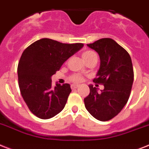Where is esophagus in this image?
<instances>
[{
    "mask_svg": "<svg viewBox=\"0 0 149 149\" xmlns=\"http://www.w3.org/2000/svg\"><path fill=\"white\" fill-rule=\"evenodd\" d=\"M77 87H78L77 84H72V85H71L72 89H76V88H77Z\"/></svg>",
    "mask_w": 149,
    "mask_h": 149,
    "instance_id": "esophagus-1",
    "label": "esophagus"
}]
</instances>
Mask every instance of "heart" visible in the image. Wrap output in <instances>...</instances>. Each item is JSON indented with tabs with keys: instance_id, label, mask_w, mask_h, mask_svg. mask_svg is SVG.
<instances>
[{
	"instance_id": "b5f03b06",
	"label": "heart",
	"mask_w": 149,
	"mask_h": 149,
	"mask_svg": "<svg viewBox=\"0 0 149 149\" xmlns=\"http://www.w3.org/2000/svg\"><path fill=\"white\" fill-rule=\"evenodd\" d=\"M92 53H94V52H92V51L84 52L82 54V58H84L89 56V55ZM81 80H82V77L80 75H77V74H76V75L72 76V81L73 82H74V83H78V82L81 81Z\"/></svg>"
}]
</instances>
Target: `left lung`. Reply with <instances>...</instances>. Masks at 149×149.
Listing matches in <instances>:
<instances>
[{"label":"left lung","instance_id":"8db88e82","mask_svg":"<svg viewBox=\"0 0 149 149\" xmlns=\"http://www.w3.org/2000/svg\"><path fill=\"white\" fill-rule=\"evenodd\" d=\"M87 45L99 55L100 65L94 81L103 84L104 89L98 92L97 88L90 84L84 105L95 119L107 121L123 110L130 97L134 79L132 60L130 54L110 38Z\"/></svg>","mask_w":149,"mask_h":149}]
</instances>
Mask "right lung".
I'll return each mask as SVG.
<instances>
[{
	"label": "right lung",
	"mask_w": 149,
	"mask_h": 149,
	"mask_svg": "<svg viewBox=\"0 0 149 149\" xmlns=\"http://www.w3.org/2000/svg\"><path fill=\"white\" fill-rule=\"evenodd\" d=\"M82 43L65 44L43 38L28 46L19 59L17 74L20 93L29 110L47 120L63 110L72 91L69 84L52 87V76Z\"/></svg>",
	"instance_id": "right-lung-1"
}]
</instances>
